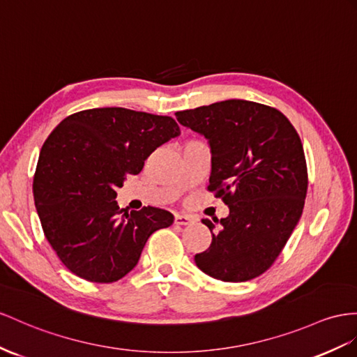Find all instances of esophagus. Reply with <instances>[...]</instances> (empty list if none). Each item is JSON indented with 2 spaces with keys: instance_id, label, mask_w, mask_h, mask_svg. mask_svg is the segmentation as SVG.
<instances>
[{
  "instance_id": "esophagus-1",
  "label": "esophagus",
  "mask_w": 357,
  "mask_h": 357,
  "mask_svg": "<svg viewBox=\"0 0 357 357\" xmlns=\"http://www.w3.org/2000/svg\"><path fill=\"white\" fill-rule=\"evenodd\" d=\"M175 223L179 226H190L196 223V218L191 217L188 214H176L175 215Z\"/></svg>"
}]
</instances>
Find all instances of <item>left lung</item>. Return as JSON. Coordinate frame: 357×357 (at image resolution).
Here are the masks:
<instances>
[{"label":"left lung","mask_w":357,"mask_h":357,"mask_svg":"<svg viewBox=\"0 0 357 357\" xmlns=\"http://www.w3.org/2000/svg\"><path fill=\"white\" fill-rule=\"evenodd\" d=\"M211 148L208 190L229 206L195 257L208 276L245 282L261 276L285 248L303 213L307 167L300 137L279 109L243 99L175 113ZM217 222L221 225L216 226Z\"/></svg>","instance_id":"left-lung-1"}]
</instances>
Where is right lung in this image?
Returning a JSON list of instances; mask_svg holds the SVG:
<instances>
[{
	"label": "right lung",
	"mask_w": 357,
	"mask_h": 357,
	"mask_svg": "<svg viewBox=\"0 0 357 357\" xmlns=\"http://www.w3.org/2000/svg\"><path fill=\"white\" fill-rule=\"evenodd\" d=\"M181 134L175 119L121 107L68 116L45 140L33 179L45 236L66 268L89 282L122 279L149 236L173 223L166 209H119L116 190Z\"/></svg>",
	"instance_id": "right-lung-1"
}]
</instances>
